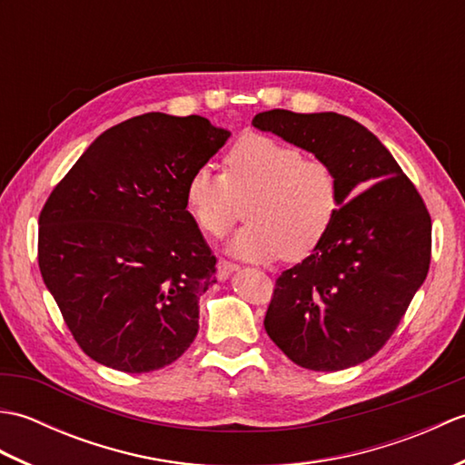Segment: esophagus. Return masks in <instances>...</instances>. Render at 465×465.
Here are the masks:
<instances>
[{
    "mask_svg": "<svg viewBox=\"0 0 465 465\" xmlns=\"http://www.w3.org/2000/svg\"><path fill=\"white\" fill-rule=\"evenodd\" d=\"M238 270H240L238 263H232V262H225V260L217 262V278H220V280H227L233 272H238Z\"/></svg>",
    "mask_w": 465,
    "mask_h": 465,
    "instance_id": "1",
    "label": "esophagus"
}]
</instances>
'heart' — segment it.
<instances>
[{"instance_id": "obj_1", "label": "heart", "mask_w": 465, "mask_h": 465, "mask_svg": "<svg viewBox=\"0 0 465 465\" xmlns=\"http://www.w3.org/2000/svg\"><path fill=\"white\" fill-rule=\"evenodd\" d=\"M225 173L197 165L183 202L197 227L220 238L235 222L238 200L250 195L245 223L227 243L242 260L283 255L302 260L323 242L340 212V177L323 160L263 134H248L225 153Z\"/></svg>"}]
</instances>
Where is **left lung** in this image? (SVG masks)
<instances>
[{
	"instance_id": "obj_1",
	"label": "left lung",
	"mask_w": 465,
	"mask_h": 465,
	"mask_svg": "<svg viewBox=\"0 0 465 465\" xmlns=\"http://www.w3.org/2000/svg\"><path fill=\"white\" fill-rule=\"evenodd\" d=\"M328 162L340 212L323 242L275 282L265 331L288 358L338 371L378 353L430 270L426 203L378 137L333 112H262L252 120Z\"/></svg>"
}]
</instances>
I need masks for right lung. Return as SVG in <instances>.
<instances>
[{"label": "right lung", "mask_w": 465, "mask_h": 465, "mask_svg": "<svg viewBox=\"0 0 465 465\" xmlns=\"http://www.w3.org/2000/svg\"><path fill=\"white\" fill-rule=\"evenodd\" d=\"M232 134L143 114L87 147L39 215V272L80 348L125 373L165 368L200 330L215 258L183 202Z\"/></svg>", "instance_id": "add662e5"}]
</instances>
